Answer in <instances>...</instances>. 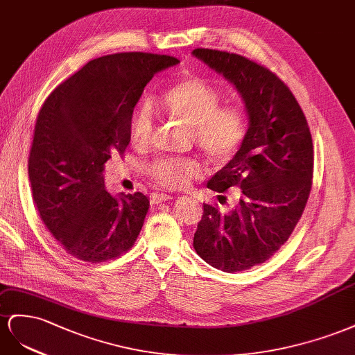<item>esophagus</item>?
<instances>
[{"label": "esophagus", "instance_id": "34e87169", "mask_svg": "<svg viewBox=\"0 0 355 355\" xmlns=\"http://www.w3.org/2000/svg\"><path fill=\"white\" fill-rule=\"evenodd\" d=\"M172 196L166 195V193H155L151 196V204H162V202H166L171 200Z\"/></svg>", "mask_w": 355, "mask_h": 355}]
</instances>
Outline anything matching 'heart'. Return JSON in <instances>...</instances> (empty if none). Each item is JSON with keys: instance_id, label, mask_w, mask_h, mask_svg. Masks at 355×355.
<instances>
[{"instance_id": "heart-1", "label": "heart", "mask_w": 355, "mask_h": 355, "mask_svg": "<svg viewBox=\"0 0 355 355\" xmlns=\"http://www.w3.org/2000/svg\"><path fill=\"white\" fill-rule=\"evenodd\" d=\"M218 90L199 77L172 83L155 107L166 117L190 126L195 146L212 164L223 165L234 157L247 137V117L236 105H220ZM155 119L148 103H141L129 120V138L146 147L153 137ZM147 174L165 187H181L200 174V165L190 157H162L148 165Z\"/></svg>"}]
</instances>
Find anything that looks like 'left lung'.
<instances>
[{
    "instance_id": "obj_1",
    "label": "left lung",
    "mask_w": 355,
    "mask_h": 355,
    "mask_svg": "<svg viewBox=\"0 0 355 355\" xmlns=\"http://www.w3.org/2000/svg\"><path fill=\"white\" fill-rule=\"evenodd\" d=\"M193 55L236 87L248 116L238 153L207 183L218 193L241 189L239 204L226 214L204 204L193 247L211 266L245 270L275 254L306 207L313 172L309 126L295 95L270 69L220 50L195 49Z\"/></svg>"
}]
</instances>
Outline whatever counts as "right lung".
Here are the masks:
<instances>
[{
  "label": "right lung",
  "instance_id": "right-lung-1",
  "mask_svg": "<svg viewBox=\"0 0 355 355\" xmlns=\"http://www.w3.org/2000/svg\"><path fill=\"white\" fill-rule=\"evenodd\" d=\"M174 56L114 53L60 83L40 110L28 174L40 218L68 254L99 263L132 248L150 207L146 195H110L104 164L123 155L129 120L156 73Z\"/></svg>",
  "mask_w": 355,
  "mask_h": 355
}]
</instances>
